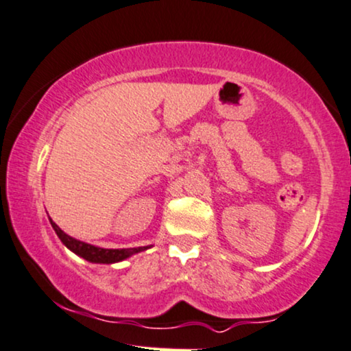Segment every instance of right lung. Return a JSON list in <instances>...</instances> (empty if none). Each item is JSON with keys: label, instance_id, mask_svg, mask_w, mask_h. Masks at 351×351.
Wrapping results in <instances>:
<instances>
[{"label": "right lung", "instance_id": "right-lung-1", "mask_svg": "<svg viewBox=\"0 0 351 351\" xmlns=\"http://www.w3.org/2000/svg\"><path fill=\"white\" fill-rule=\"evenodd\" d=\"M50 223L53 230L56 232L58 238L61 239V243H63L69 251H73L74 254H77L79 257H82V259L88 261V263L114 264V263H119V261L128 259V257H131L132 254H137V252L149 250L150 247V246H139V247H126V250H105V247L88 245V243L79 241V239L69 237V234H66L51 219H50Z\"/></svg>", "mask_w": 351, "mask_h": 351}]
</instances>
